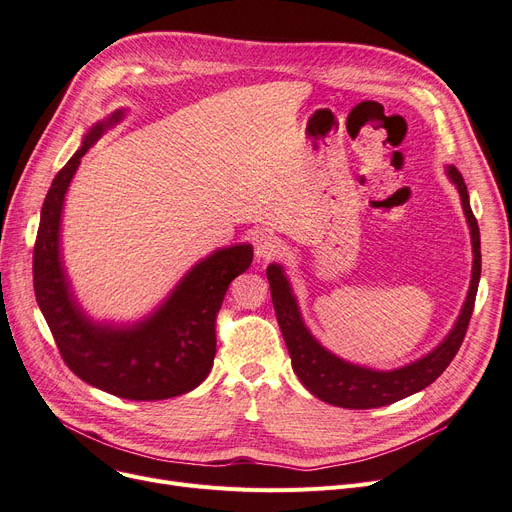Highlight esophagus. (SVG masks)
Returning <instances> with one entry per match:
<instances>
[{
  "label": "esophagus",
  "mask_w": 512,
  "mask_h": 512,
  "mask_svg": "<svg viewBox=\"0 0 512 512\" xmlns=\"http://www.w3.org/2000/svg\"><path fill=\"white\" fill-rule=\"evenodd\" d=\"M254 250H256V258L262 262H269L273 258H277L283 252L281 239L271 235V233H262L260 237H256L254 241Z\"/></svg>",
  "instance_id": "obj_1"
}]
</instances>
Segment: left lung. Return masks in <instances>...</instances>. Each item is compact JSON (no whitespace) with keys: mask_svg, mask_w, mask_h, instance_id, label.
<instances>
[{"mask_svg":"<svg viewBox=\"0 0 512 512\" xmlns=\"http://www.w3.org/2000/svg\"><path fill=\"white\" fill-rule=\"evenodd\" d=\"M447 176L454 182L462 208L470 227V239H473V277H470V288L462 306V313L454 325V330L447 334V338L437 346L433 353L426 357L399 367L391 372H378L367 370V367L353 365L349 361H342L340 357L325 351L323 346L306 330V325L300 317L296 298L292 288L279 264H269L267 279L271 283V298L275 306L277 323L281 327V334L288 346V353L292 357V367L300 382L309 388V391L319 397L321 401L349 407V410H372V407L391 405L399 399L410 397L428 384H433L443 372L445 367L452 363L456 353L460 351V344L466 336L470 315L475 309V298L481 277V239H479V224L477 218L470 210L468 191L464 185L462 174L454 168L447 166Z\"/></svg>","mask_w":512,"mask_h":512,"instance_id":"8db88e82","label":"left lung"}]
</instances>
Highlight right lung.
I'll return each mask as SVG.
<instances>
[{"instance_id":"1","label":"right lung","mask_w":512,"mask_h":512,"mask_svg":"<svg viewBox=\"0 0 512 512\" xmlns=\"http://www.w3.org/2000/svg\"><path fill=\"white\" fill-rule=\"evenodd\" d=\"M124 117L115 111L86 134L46 195L33 248V288L69 370L121 399L157 401L185 395L208 378L216 357V315L229 283L248 271L254 250L237 243L197 262L159 309L132 327L100 325L73 298L60 262V214L79 161Z\"/></svg>"}]
</instances>
